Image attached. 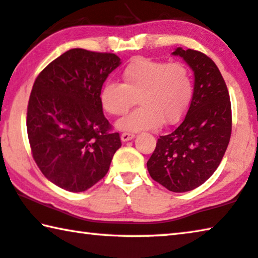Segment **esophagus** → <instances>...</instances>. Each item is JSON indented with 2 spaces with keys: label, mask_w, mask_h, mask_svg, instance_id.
Wrapping results in <instances>:
<instances>
[{
  "label": "esophagus",
  "mask_w": 258,
  "mask_h": 258,
  "mask_svg": "<svg viewBox=\"0 0 258 258\" xmlns=\"http://www.w3.org/2000/svg\"><path fill=\"white\" fill-rule=\"evenodd\" d=\"M134 137H135V134H133V133H123V134L121 135V140L123 141V142L133 140Z\"/></svg>",
  "instance_id": "esophagus-1"
}]
</instances>
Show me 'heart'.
Returning <instances> with one entry per match:
<instances>
[{
    "instance_id": "b5f03b06",
    "label": "heart",
    "mask_w": 258,
    "mask_h": 258,
    "mask_svg": "<svg viewBox=\"0 0 258 258\" xmlns=\"http://www.w3.org/2000/svg\"><path fill=\"white\" fill-rule=\"evenodd\" d=\"M123 83L108 82L100 92L104 109L122 116L135 104L142 105L117 122V128L130 132L152 129L161 123L175 124L187 113L194 94L191 70L185 63L138 57L122 73Z\"/></svg>"
}]
</instances>
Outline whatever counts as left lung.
<instances>
[{"mask_svg":"<svg viewBox=\"0 0 258 258\" xmlns=\"http://www.w3.org/2000/svg\"><path fill=\"white\" fill-rule=\"evenodd\" d=\"M195 73L188 112L172 132L158 138L148 160L152 179L173 192L200 187L215 173L232 134V106L216 63L195 49L176 48Z\"/></svg>","mask_w":258,"mask_h":258,"instance_id":"8db88e82","label":"left lung"}]
</instances>
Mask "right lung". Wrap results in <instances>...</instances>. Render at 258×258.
I'll return each mask as SVG.
<instances>
[{
    "instance_id": "1",
    "label": "right lung",
    "mask_w": 258,
    "mask_h": 258,
    "mask_svg": "<svg viewBox=\"0 0 258 258\" xmlns=\"http://www.w3.org/2000/svg\"><path fill=\"white\" fill-rule=\"evenodd\" d=\"M113 53L74 48L35 78L26 128L35 164L50 182L85 191L104 177L121 148L118 133L102 113L104 82L120 66Z\"/></svg>"
}]
</instances>
